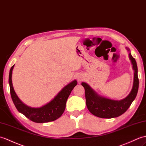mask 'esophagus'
<instances>
[{
    "mask_svg": "<svg viewBox=\"0 0 146 146\" xmlns=\"http://www.w3.org/2000/svg\"><path fill=\"white\" fill-rule=\"evenodd\" d=\"M78 80L79 81H81V78H79L78 77Z\"/></svg>",
    "mask_w": 146,
    "mask_h": 146,
    "instance_id": "obj_1",
    "label": "esophagus"
}]
</instances>
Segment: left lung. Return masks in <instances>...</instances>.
Segmentation results:
<instances>
[{"mask_svg":"<svg viewBox=\"0 0 146 146\" xmlns=\"http://www.w3.org/2000/svg\"><path fill=\"white\" fill-rule=\"evenodd\" d=\"M126 48L129 52V58L134 72L133 88L129 94L126 98L121 100L109 99L98 94L88 83L85 82L81 83V85L85 90L86 103L88 109L91 114L97 117L110 119L121 116L129 108L137 96L139 88L137 63L131 55L129 48L127 47Z\"/></svg>","mask_w":146,"mask_h":146,"instance_id":"8db88e82","label":"left lung"}]
</instances>
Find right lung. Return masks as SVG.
<instances>
[{"instance_id": "add662e5", "label": "right lung", "mask_w": 146, "mask_h": 146, "mask_svg": "<svg viewBox=\"0 0 146 146\" xmlns=\"http://www.w3.org/2000/svg\"><path fill=\"white\" fill-rule=\"evenodd\" d=\"M14 66L15 65H13L10 70L9 83L12 100L19 113L23 114L30 120L37 123L53 121L62 116L65 110L68 98L74 87L77 84V81L74 80L66 84L48 103L39 108H32L27 106L19 99L13 88L12 77Z\"/></svg>"}]
</instances>
